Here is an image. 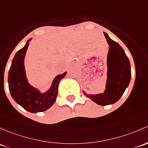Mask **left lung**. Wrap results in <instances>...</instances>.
Instances as JSON below:
<instances>
[{
  "label": "left lung",
  "instance_id": "8db88e82",
  "mask_svg": "<svg viewBox=\"0 0 148 148\" xmlns=\"http://www.w3.org/2000/svg\"><path fill=\"white\" fill-rule=\"evenodd\" d=\"M109 49L107 56V81L105 91L97 94L85 96L101 106L113 104L121 99L128 86L131 77L130 64L122 47L116 42L110 38L108 34L103 32Z\"/></svg>",
  "mask_w": 148,
  "mask_h": 148
}]
</instances>
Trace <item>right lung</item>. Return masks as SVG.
I'll return each mask as SVG.
<instances>
[{"mask_svg": "<svg viewBox=\"0 0 148 148\" xmlns=\"http://www.w3.org/2000/svg\"><path fill=\"white\" fill-rule=\"evenodd\" d=\"M16 52L8 71L9 91L12 99L26 111L30 113L42 112L50 108L56 101L58 94V85L66 72L59 74L54 79L48 91L41 93L40 90L31 86L26 77L24 60L29 42Z\"/></svg>", "mask_w": 148, "mask_h": 148, "instance_id": "obj_1", "label": "right lung"}]
</instances>
